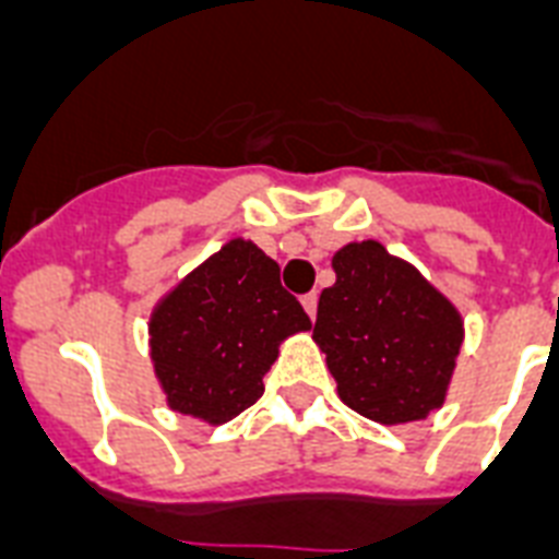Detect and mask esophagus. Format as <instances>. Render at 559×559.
<instances>
[{
  "instance_id": "obj_1",
  "label": "esophagus",
  "mask_w": 559,
  "mask_h": 559,
  "mask_svg": "<svg viewBox=\"0 0 559 559\" xmlns=\"http://www.w3.org/2000/svg\"><path fill=\"white\" fill-rule=\"evenodd\" d=\"M317 290H311V294H306V297H302V308H306V313L308 317H311L313 320V313H317Z\"/></svg>"
}]
</instances>
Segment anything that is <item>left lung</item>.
I'll list each match as a JSON object with an SVG mask.
<instances>
[{
  "label": "left lung",
  "mask_w": 559,
  "mask_h": 559,
  "mask_svg": "<svg viewBox=\"0 0 559 559\" xmlns=\"http://www.w3.org/2000/svg\"><path fill=\"white\" fill-rule=\"evenodd\" d=\"M331 265L336 283L320 294L313 340L340 400L382 426L428 417L463 345L456 308L373 239L340 248Z\"/></svg>",
  "instance_id": "left-lung-1"
}]
</instances>
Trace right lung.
<instances>
[{"mask_svg":"<svg viewBox=\"0 0 559 559\" xmlns=\"http://www.w3.org/2000/svg\"><path fill=\"white\" fill-rule=\"evenodd\" d=\"M308 329L280 265L230 239L156 306L151 359L174 412L219 426L260 400L280 343Z\"/></svg>","mask_w":559,"mask_h":559,"instance_id":"right-lung-1","label":"right lung"}]
</instances>
